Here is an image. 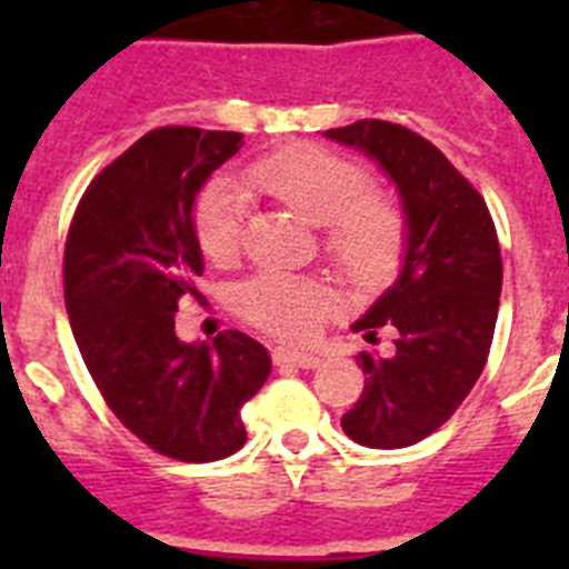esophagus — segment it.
<instances>
[{
  "mask_svg": "<svg viewBox=\"0 0 569 569\" xmlns=\"http://www.w3.org/2000/svg\"><path fill=\"white\" fill-rule=\"evenodd\" d=\"M273 361L276 365H290V367H301V370H313V367H319L321 359L316 353H308V350H296V347H276Z\"/></svg>",
  "mask_w": 569,
  "mask_h": 569,
  "instance_id": "obj_1",
  "label": "esophagus"
}]
</instances>
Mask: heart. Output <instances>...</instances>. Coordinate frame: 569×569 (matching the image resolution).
<instances>
[{
  "label": "heart",
  "instance_id": "obj_1",
  "mask_svg": "<svg viewBox=\"0 0 569 569\" xmlns=\"http://www.w3.org/2000/svg\"><path fill=\"white\" fill-rule=\"evenodd\" d=\"M241 188L268 196L313 228H328L325 256L347 284L373 290L399 273L405 219L393 204L370 196V176L361 164L316 144H290L248 164ZM241 224L244 202L228 182H213L199 196L196 241L213 264L236 259ZM236 310L268 333L301 339L330 313V296L301 276L259 273L239 288Z\"/></svg>",
  "mask_w": 569,
  "mask_h": 569
}]
</instances>
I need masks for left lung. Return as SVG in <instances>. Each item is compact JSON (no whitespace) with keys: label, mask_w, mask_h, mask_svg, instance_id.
Instances as JSON below:
<instances>
[{"label":"left lung","mask_w":569,"mask_h":569,"mask_svg":"<svg viewBox=\"0 0 569 569\" xmlns=\"http://www.w3.org/2000/svg\"><path fill=\"white\" fill-rule=\"evenodd\" d=\"M361 150L396 184L405 216L399 279L353 325L376 345L393 328V353H361L365 390L345 433L373 450H399L439 430L485 370L501 296V253L479 190L436 144L381 119L325 130Z\"/></svg>","instance_id":"8db88e82"}]
</instances>
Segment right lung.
I'll return each mask as SVG.
<instances>
[{"label":"right lung","instance_id":"1","mask_svg":"<svg viewBox=\"0 0 569 569\" xmlns=\"http://www.w3.org/2000/svg\"><path fill=\"white\" fill-rule=\"evenodd\" d=\"M241 133L159 128L90 182L64 248V305L79 353L116 419L156 453L219 461L248 430L241 407L270 376V353L224 330L176 336L182 296H199L193 204Z\"/></svg>","mask_w":569,"mask_h":569}]
</instances>
